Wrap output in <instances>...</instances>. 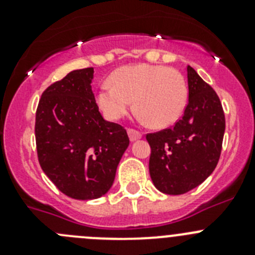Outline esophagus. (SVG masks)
Instances as JSON below:
<instances>
[{"label":"esophagus","mask_w":255,"mask_h":255,"mask_svg":"<svg viewBox=\"0 0 255 255\" xmlns=\"http://www.w3.org/2000/svg\"><path fill=\"white\" fill-rule=\"evenodd\" d=\"M128 132H129V138L131 141L138 140V139H140L141 136H143V134H141L140 131H138V130H135V129H129L128 130Z\"/></svg>","instance_id":"obj_1"}]
</instances>
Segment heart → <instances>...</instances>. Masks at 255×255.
I'll return each mask as SVG.
<instances>
[{
  "mask_svg": "<svg viewBox=\"0 0 255 255\" xmlns=\"http://www.w3.org/2000/svg\"><path fill=\"white\" fill-rule=\"evenodd\" d=\"M189 88L180 71L163 65L139 64L114 71L111 83L97 92V105L108 120H121L135 100L140 120L155 128L176 123L185 111Z\"/></svg>",
  "mask_w": 255,
  "mask_h": 255,
  "instance_id": "obj_1",
  "label": "heart"
}]
</instances>
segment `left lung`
Wrapping results in <instances>:
<instances>
[{"mask_svg":"<svg viewBox=\"0 0 255 255\" xmlns=\"http://www.w3.org/2000/svg\"><path fill=\"white\" fill-rule=\"evenodd\" d=\"M189 102L170 129L147 134L153 184L168 195H180L200 185L218 163L225 134L221 101L209 84L188 66Z\"/></svg>","mask_w":255,"mask_h":255,"instance_id":"8db88e82","label":"left lung"}]
</instances>
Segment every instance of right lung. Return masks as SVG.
<instances>
[{
	"mask_svg": "<svg viewBox=\"0 0 255 255\" xmlns=\"http://www.w3.org/2000/svg\"><path fill=\"white\" fill-rule=\"evenodd\" d=\"M93 67L74 70L42 93L35 114L38 161L61 193L102 197L114 184L129 136L101 115L92 92Z\"/></svg>",
	"mask_w": 255,
	"mask_h": 255,
	"instance_id": "right-lung-1",
	"label": "right lung"
}]
</instances>
